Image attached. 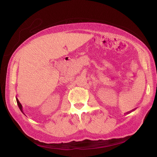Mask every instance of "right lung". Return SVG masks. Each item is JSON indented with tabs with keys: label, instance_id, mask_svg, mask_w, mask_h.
I'll use <instances>...</instances> for the list:
<instances>
[{
	"label": "right lung",
	"instance_id": "obj_1",
	"mask_svg": "<svg viewBox=\"0 0 157 157\" xmlns=\"http://www.w3.org/2000/svg\"><path fill=\"white\" fill-rule=\"evenodd\" d=\"M16 101H17V105H18V107H19V108H20V111L24 114V113H23V108H22V105H21V104L20 103V102L19 101V100L17 99V98H16ZM25 115V114H24Z\"/></svg>",
	"mask_w": 157,
	"mask_h": 157
}]
</instances>
